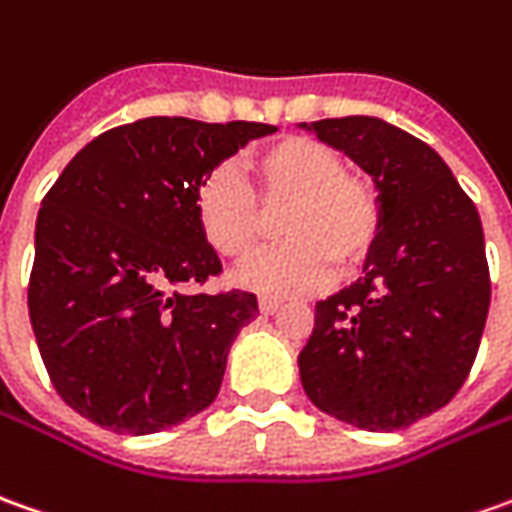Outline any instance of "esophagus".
<instances>
[{
    "mask_svg": "<svg viewBox=\"0 0 512 512\" xmlns=\"http://www.w3.org/2000/svg\"><path fill=\"white\" fill-rule=\"evenodd\" d=\"M279 307H281L279 298H273V296H262V298H259V310H262L264 315H273V312L279 310Z\"/></svg>",
    "mask_w": 512,
    "mask_h": 512,
    "instance_id": "esophagus-1",
    "label": "esophagus"
}]
</instances>
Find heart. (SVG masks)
Returning <instances> with one entry per match:
<instances>
[{
	"label": "heart",
	"instance_id": "obj_1",
	"mask_svg": "<svg viewBox=\"0 0 512 512\" xmlns=\"http://www.w3.org/2000/svg\"><path fill=\"white\" fill-rule=\"evenodd\" d=\"M248 183L228 166L214 168L197 188V225L211 248L231 262H245L270 231L267 216L279 211L287 245L250 262L245 287L301 296L324 287L338 273H352L372 253L383 222L377 188L346 171L344 154L315 137H281L245 163Z\"/></svg>",
	"mask_w": 512,
	"mask_h": 512
}]
</instances>
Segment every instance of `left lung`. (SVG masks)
Listing matches in <instances>:
<instances>
[{
    "instance_id": "8db88e82",
    "label": "left lung",
    "mask_w": 512,
    "mask_h": 512,
    "mask_svg": "<svg viewBox=\"0 0 512 512\" xmlns=\"http://www.w3.org/2000/svg\"><path fill=\"white\" fill-rule=\"evenodd\" d=\"M372 174L383 222L363 276L315 304L301 386L329 417L408 428L454 400L490 307L485 233L428 143L366 115L301 123Z\"/></svg>"
}]
</instances>
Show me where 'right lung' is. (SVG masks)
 Instances as JSON below:
<instances>
[{
    "label": "right lung",
    "instance_id": "right-lung-1",
    "mask_svg": "<svg viewBox=\"0 0 512 512\" xmlns=\"http://www.w3.org/2000/svg\"><path fill=\"white\" fill-rule=\"evenodd\" d=\"M276 126L143 118L87 143L41 200L30 324L58 397L101 428L154 434L219 394L253 293H180L222 273L197 188Z\"/></svg>",
    "mask_w": 512,
    "mask_h": 512
}]
</instances>
